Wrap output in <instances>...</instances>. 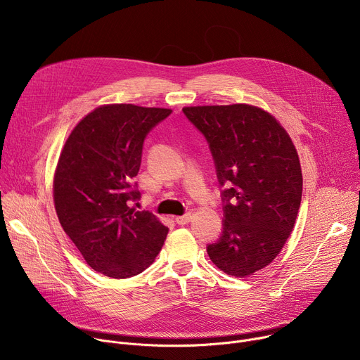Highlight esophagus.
<instances>
[{
  "label": "esophagus",
  "mask_w": 360,
  "mask_h": 360,
  "mask_svg": "<svg viewBox=\"0 0 360 360\" xmlns=\"http://www.w3.org/2000/svg\"><path fill=\"white\" fill-rule=\"evenodd\" d=\"M191 219H192V214H191V212H189V214H185V215H182V217H176V218H175L176 224H179V225H186L188 222H191Z\"/></svg>",
  "instance_id": "esophagus-1"
}]
</instances>
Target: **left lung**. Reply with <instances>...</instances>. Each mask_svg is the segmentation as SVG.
<instances>
[{"label": "left lung", "mask_w": 360, "mask_h": 360, "mask_svg": "<svg viewBox=\"0 0 360 360\" xmlns=\"http://www.w3.org/2000/svg\"><path fill=\"white\" fill-rule=\"evenodd\" d=\"M207 138L222 192L224 232L208 245L211 261L245 278L268 266L293 231L302 199L297 150L281 122L249 105L182 108Z\"/></svg>", "instance_id": "8db88e82"}]
</instances>
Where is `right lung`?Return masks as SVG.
Listing matches in <instances>:
<instances>
[{"instance_id": "right-lung-1", "label": "right lung", "mask_w": 360, "mask_h": 360, "mask_svg": "<svg viewBox=\"0 0 360 360\" xmlns=\"http://www.w3.org/2000/svg\"><path fill=\"white\" fill-rule=\"evenodd\" d=\"M172 110L101 105L71 131L54 174L60 224L96 272L125 279L143 272L161 252L168 228L138 211L132 188L146 134Z\"/></svg>"}]
</instances>
